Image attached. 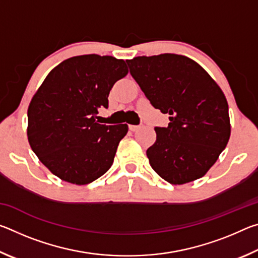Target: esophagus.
Instances as JSON below:
<instances>
[{
    "mask_svg": "<svg viewBox=\"0 0 258 258\" xmlns=\"http://www.w3.org/2000/svg\"><path fill=\"white\" fill-rule=\"evenodd\" d=\"M128 128L132 131V132H135V131H138L140 128V125H128Z\"/></svg>",
    "mask_w": 258,
    "mask_h": 258,
    "instance_id": "34e87169",
    "label": "esophagus"
}]
</instances>
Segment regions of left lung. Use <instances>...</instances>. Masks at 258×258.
<instances>
[{
	"label": "left lung",
	"mask_w": 258,
	"mask_h": 258,
	"mask_svg": "<svg viewBox=\"0 0 258 258\" xmlns=\"http://www.w3.org/2000/svg\"><path fill=\"white\" fill-rule=\"evenodd\" d=\"M126 62L152 106L169 115L167 127H155L156 142L147 150L151 167L171 184L203 177L230 139L223 91L185 55H143Z\"/></svg>",
	"instance_id": "obj_1"
}]
</instances>
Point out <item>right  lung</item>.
<instances>
[{"instance_id": "add662e5", "label": "right lung", "mask_w": 258, "mask_h": 258, "mask_svg": "<svg viewBox=\"0 0 258 258\" xmlns=\"http://www.w3.org/2000/svg\"><path fill=\"white\" fill-rule=\"evenodd\" d=\"M127 73L124 60L98 54L73 56L49 73L29 103L27 137L52 174L84 185L111 167L128 126L99 124L95 115Z\"/></svg>"}]
</instances>
